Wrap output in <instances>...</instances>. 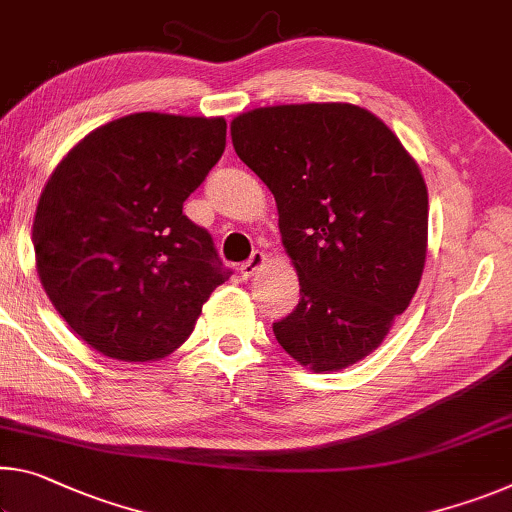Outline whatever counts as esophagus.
<instances>
[{"instance_id":"34e87169","label":"esophagus","mask_w":512,"mask_h":512,"mask_svg":"<svg viewBox=\"0 0 512 512\" xmlns=\"http://www.w3.org/2000/svg\"><path fill=\"white\" fill-rule=\"evenodd\" d=\"M266 264V255L264 253H253V257L248 259V262H243L241 264V275L243 278H250V275H253L257 269H262V266Z\"/></svg>"}]
</instances>
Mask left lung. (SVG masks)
Instances as JSON below:
<instances>
[{
    "instance_id": "obj_1",
    "label": "left lung",
    "mask_w": 512,
    "mask_h": 512,
    "mask_svg": "<svg viewBox=\"0 0 512 512\" xmlns=\"http://www.w3.org/2000/svg\"><path fill=\"white\" fill-rule=\"evenodd\" d=\"M239 159L273 193L298 273L275 339L312 371H342L383 344L419 287L428 243L424 175L396 134L346 102L262 107L230 123Z\"/></svg>"
}]
</instances>
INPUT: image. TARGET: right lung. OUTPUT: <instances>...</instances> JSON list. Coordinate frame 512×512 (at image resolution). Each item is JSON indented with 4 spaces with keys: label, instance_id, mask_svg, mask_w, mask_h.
Here are the masks:
<instances>
[{
    "label": "right lung",
    "instance_id": "1",
    "mask_svg": "<svg viewBox=\"0 0 512 512\" xmlns=\"http://www.w3.org/2000/svg\"><path fill=\"white\" fill-rule=\"evenodd\" d=\"M225 118L132 113L93 129L40 193L36 271L68 326L123 362L166 358L230 278L182 214L225 150Z\"/></svg>",
    "mask_w": 512,
    "mask_h": 512
}]
</instances>
